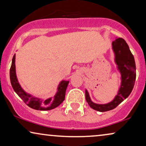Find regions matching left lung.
I'll list each match as a JSON object with an SVG mask.
<instances>
[{
    "mask_svg": "<svg viewBox=\"0 0 146 146\" xmlns=\"http://www.w3.org/2000/svg\"><path fill=\"white\" fill-rule=\"evenodd\" d=\"M111 46L116 69L120 74V86L116 95L108 103L96 104L92 101L88 92L86 89L85 90L86 100L90 107L101 112L114 109L126 99L132 91L136 77L134 58L126 42L119 38L113 42Z\"/></svg>",
    "mask_w": 146,
    "mask_h": 146,
    "instance_id": "left-lung-1",
    "label": "left lung"
}]
</instances>
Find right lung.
Returning a JSON list of instances; mask_svg holds the SVG:
<instances>
[{"mask_svg": "<svg viewBox=\"0 0 146 146\" xmlns=\"http://www.w3.org/2000/svg\"><path fill=\"white\" fill-rule=\"evenodd\" d=\"M16 55H14L12 60V64L10 69V79L13 88L18 96L27 104L31 108L36 110H50L56 108L63 102L65 99L66 90L69 84V80H62L59 83L57 87L56 93L53 97L49 98L46 100H44L40 98L35 97L31 94L27 93L21 87L18 80L17 73H16L15 66Z\"/></svg>", "mask_w": 146, "mask_h": 146, "instance_id": "1", "label": "right lung"}]
</instances>
